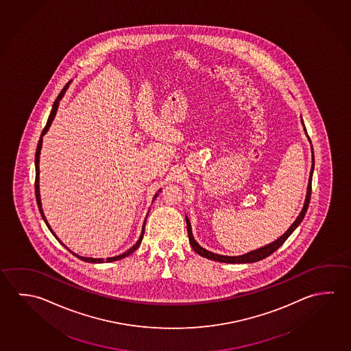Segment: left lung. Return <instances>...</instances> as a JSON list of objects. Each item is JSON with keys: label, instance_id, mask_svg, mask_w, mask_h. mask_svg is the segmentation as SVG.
Listing matches in <instances>:
<instances>
[{"label": "left lung", "instance_id": "obj_1", "mask_svg": "<svg viewBox=\"0 0 351 351\" xmlns=\"http://www.w3.org/2000/svg\"><path fill=\"white\" fill-rule=\"evenodd\" d=\"M303 124V121H302ZM304 127V124H303ZM304 132L307 134V130L304 127ZM308 136V134H307ZM308 141L311 142L309 136H308ZM314 170V154L313 148H312V167H311V173H309V180H308V187H307V195H306V201L303 204V208H302L301 213L295 218V221L292 223V226L287 229V232L283 234L282 237H280L278 239L272 241L269 245L263 246L260 249L256 250H252L250 252H246L244 255H240V256H226V255H219V254H215V252H208L207 249H204L202 246L199 245L197 243L193 235H192V229H191V223L189 221V218L186 217V224H187V233H189V239H190V244L192 246V249L201 255L203 258H209V260H215V261H219V263H229V264H249V263H255L258 260H263V258H267L269 255H271L272 252H276L277 249L280 246L282 245L283 243L287 240L289 235L293 233L295 228L298 227L301 224V221H303L306 212H307L308 206H309V201H311V193H312V176H313Z\"/></svg>", "mask_w": 351, "mask_h": 351}]
</instances>
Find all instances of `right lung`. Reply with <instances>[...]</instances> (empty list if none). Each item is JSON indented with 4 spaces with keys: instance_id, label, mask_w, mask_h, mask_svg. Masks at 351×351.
I'll use <instances>...</instances> for the list:
<instances>
[{
    "instance_id": "right-lung-1",
    "label": "right lung",
    "mask_w": 351,
    "mask_h": 351,
    "mask_svg": "<svg viewBox=\"0 0 351 351\" xmlns=\"http://www.w3.org/2000/svg\"><path fill=\"white\" fill-rule=\"evenodd\" d=\"M70 82L71 81H69L68 84L64 86V88L62 90V93H59V96L56 97V102H54V105H53V108H51V112H50L49 118H48V122L45 124V127H44L43 132H42V136H40V139H39V142H38L37 145V152H36V198H37L38 203V208H39V212H40V215H42V218H43V221H45V224L48 226L49 228L50 232L53 233V235L56 237V239L59 240V238L56 237V233L53 232V229L50 228L49 223L47 221V218H45V215L43 213V209H42V202H40V193H39V155H40V149H42V144H43V136L48 132L49 130L50 125H51V122H53V119L56 117V111H58V107H59V102H60V99H62V96H64V93L65 91L68 90L69 85H70ZM158 197V193L155 195L154 199ZM148 217V215H147ZM145 221H147V218H145V221H144V224H143L142 234H141V237H139V239L136 241L134 245L130 247V250H127V252H123V254H121V255H118V256H113V258H106V263H111V261H116V260H121V258H125V256H128L130 255L132 252H136V249L139 247L141 245V243H142L143 235H144V228H145ZM60 241V240H59ZM62 243V241H60ZM64 245V244H62ZM65 246V245H64ZM66 247V246H65ZM69 250V247H66ZM70 252V250H69ZM76 258H81L82 261H86V263H105V260L104 258H84V256H79L77 254H75L73 252Z\"/></svg>"
}]
</instances>
